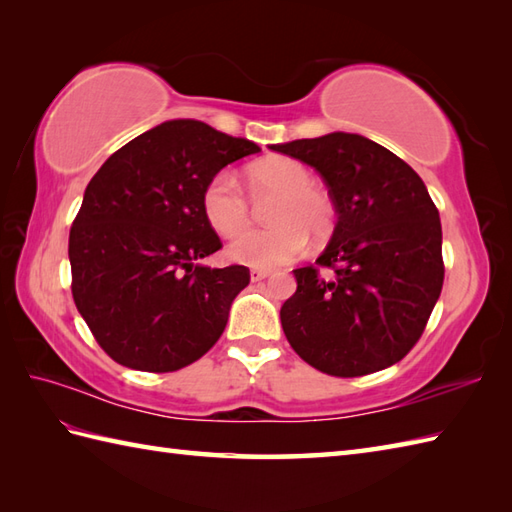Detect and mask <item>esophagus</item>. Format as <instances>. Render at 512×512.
Returning <instances> with one entry per match:
<instances>
[{
    "label": "esophagus",
    "mask_w": 512,
    "mask_h": 512,
    "mask_svg": "<svg viewBox=\"0 0 512 512\" xmlns=\"http://www.w3.org/2000/svg\"><path fill=\"white\" fill-rule=\"evenodd\" d=\"M269 276V271H265V269H252L249 271V278H252V282H260V280H265Z\"/></svg>",
    "instance_id": "1"
}]
</instances>
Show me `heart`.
<instances>
[{"mask_svg":"<svg viewBox=\"0 0 512 512\" xmlns=\"http://www.w3.org/2000/svg\"><path fill=\"white\" fill-rule=\"evenodd\" d=\"M247 188L256 201L274 197L267 208L265 230H247L252 212L232 170H219L201 192V210L208 225L221 236H234L227 256L234 263L274 269L302 254L306 236L326 241L335 230V203L315 186L311 170L291 157H267L247 168Z\"/></svg>","mask_w":512,"mask_h":512,"instance_id":"heart-1","label":"heart"}]
</instances>
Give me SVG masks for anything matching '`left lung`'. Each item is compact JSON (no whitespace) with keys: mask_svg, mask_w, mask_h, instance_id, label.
Masks as SVG:
<instances>
[{"mask_svg":"<svg viewBox=\"0 0 512 512\" xmlns=\"http://www.w3.org/2000/svg\"><path fill=\"white\" fill-rule=\"evenodd\" d=\"M269 149L313 166L328 186L337 225L316 267L293 269L282 304L291 348L333 377H363L401 361L440 298L442 227L412 166L357 133L335 131Z\"/></svg>","mask_w":512,"mask_h":512,"instance_id":"8db88e82","label":"left lung"}]
</instances>
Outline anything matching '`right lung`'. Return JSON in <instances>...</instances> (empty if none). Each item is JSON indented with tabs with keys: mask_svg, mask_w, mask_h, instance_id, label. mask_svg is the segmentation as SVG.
<instances>
[{
	"mask_svg": "<svg viewBox=\"0 0 512 512\" xmlns=\"http://www.w3.org/2000/svg\"><path fill=\"white\" fill-rule=\"evenodd\" d=\"M258 151L206 122L168 120L124 144L89 181L70 230L72 295L113 361L173 372L217 344L249 269L199 265L221 249L201 192Z\"/></svg>",
	"mask_w": 512,
	"mask_h": 512,
	"instance_id": "1",
	"label": "right lung"
}]
</instances>
